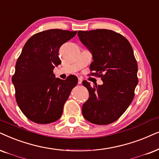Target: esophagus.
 <instances>
[{"mask_svg":"<svg viewBox=\"0 0 159 159\" xmlns=\"http://www.w3.org/2000/svg\"><path fill=\"white\" fill-rule=\"evenodd\" d=\"M78 84H82V79L81 78H78Z\"/></svg>","mask_w":159,"mask_h":159,"instance_id":"obj_1","label":"esophagus"}]
</instances>
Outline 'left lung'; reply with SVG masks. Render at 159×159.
Instances as JSON below:
<instances>
[{
    "mask_svg": "<svg viewBox=\"0 0 159 159\" xmlns=\"http://www.w3.org/2000/svg\"><path fill=\"white\" fill-rule=\"evenodd\" d=\"M80 40L91 52L90 70L101 77L102 85L91 86L83 81L89 93L82 106L86 120L96 125L112 123L131 103L138 84L137 62L128 39L108 29L78 31Z\"/></svg>",
    "mask_w": 159,
    "mask_h": 159,
    "instance_id": "obj_1",
    "label": "left lung"
}]
</instances>
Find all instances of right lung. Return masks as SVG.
Listing matches in <instances>:
<instances>
[{
	"mask_svg": "<svg viewBox=\"0 0 159 159\" xmlns=\"http://www.w3.org/2000/svg\"><path fill=\"white\" fill-rule=\"evenodd\" d=\"M77 31L50 29L33 35L26 42L15 65L12 83L17 105L26 117L39 124L56 122L78 78H56L55 67L61 64V46Z\"/></svg>",
	"mask_w": 159,
	"mask_h": 159,
	"instance_id": "add662e5",
	"label": "right lung"
}]
</instances>
